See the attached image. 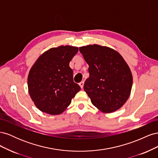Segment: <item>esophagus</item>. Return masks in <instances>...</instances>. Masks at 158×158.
Returning <instances> with one entry per match:
<instances>
[{
  "mask_svg": "<svg viewBox=\"0 0 158 158\" xmlns=\"http://www.w3.org/2000/svg\"><path fill=\"white\" fill-rule=\"evenodd\" d=\"M84 81H82V82H80L79 83V85H80V88H83V87H84Z\"/></svg>",
  "mask_w": 158,
  "mask_h": 158,
  "instance_id": "1",
  "label": "esophagus"
}]
</instances>
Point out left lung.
<instances>
[{
    "label": "left lung",
    "instance_id": "obj_1",
    "mask_svg": "<svg viewBox=\"0 0 158 158\" xmlns=\"http://www.w3.org/2000/svg\"><path fill=\"white\" fill-rule=\"evenodd\" d=\"M89 65L84 89L91 102L104 113L116 111L128 100L132 86L131 70L118 52L97 44L80 47Z\"/></svg>",
    "mask_w": 158,
    "mask_h": 158
}]
</instances>
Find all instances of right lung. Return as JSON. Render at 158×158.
Wrapping results in <instances>:
<instances>
[{
	"label": "right lung",
	"instance_id": "right-lung-1",
	"mask_svg": "<svg viewBox=\"0 0 158 158\" xmlns=\"http://www.w3.org/2000/svg\"><path fill=\"white\" fill-rule=\"evenodd\" d=\"M78 47L61 45L42 53L31 66L27 76L30 98L41 111L57 115L63 113L80 90L74 82L70 61Z\"/></svg>",
	"mask_w": 158,
	"mask_h": 158
}]
</instances>
